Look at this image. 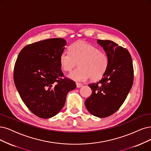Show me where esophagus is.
Listing matches in <instances>:
<instances>
[{
	"label": "esophagus",
	"mask_w": 151,
	"mask_h": 151,
	"mask_svg": "<svg viewBox=\"0 0 151 151\" xmlns=\"http://www.w3.org/2000/svg\"><path fill=\"white\" fill-rule=\"evenodd\" d=\"M76 85L77 88H81L83 86L82 84H81V83H76Z\"/></svg>",
	"instance_id": "obj_1"
}]
</instances>
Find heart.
<instances>
[{
	"mask_svg": "<svg viewBox=\"0 0 151 151\" xmlns=\"http://www.w3.org/2000/svg\"><path fill=\"white\" fill-rule=\"evenodd\" d=\"M78 63L79 67L68 75L76 81H84L90 78L101 79L109 66L106 53L85 41H78L70 47V52H64L60 56V64L63 70L70 72Z\"/></svg>",
	"mask_w": 151,
	"mask_h": 151,
	"instance_id": "heart-1",
	"label": "heart"
}]
</instances>
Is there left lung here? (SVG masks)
<instances>
[{
	"label": "left lung",
	"instance_id": "obj_1",
	"mask_svg": "<svg viewBox=\"0 0 151 151\" xmlns=\"http://www.w3.org/2000/svg\"><path fill=\"white\" fill-rule=\"evenodd\" d=\"M109 58L108 68L101 80L88 85L92 94L85 101L88 111L106 118L118 111L133 84L134 68L129 51L111 40H98Z\"/></svg>",
	"mask_w": 151,
	"mask_h": 151
}]
</instances>
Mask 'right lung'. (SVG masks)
Instances as JSON below:
<instances>
[{
    "mask_svg": "<svg viewBox=\"0 0 151 151\" xmlns=\"http://www.w3.org/2000/svg\"><path fill=\"white\" fill-rule=\"evenodd\" d=\"M66 41L49 38L27 45L15 61L14 80L20 98L31 112L48 119L64 106L67 94L76 87L74 81L64 77L60 56Z\"/></svg>",
    "mask_w": 151,
    "mask_h": 151,
    "instance_id": "obj_1",
    "label": "right lung"
}]
</instances>
